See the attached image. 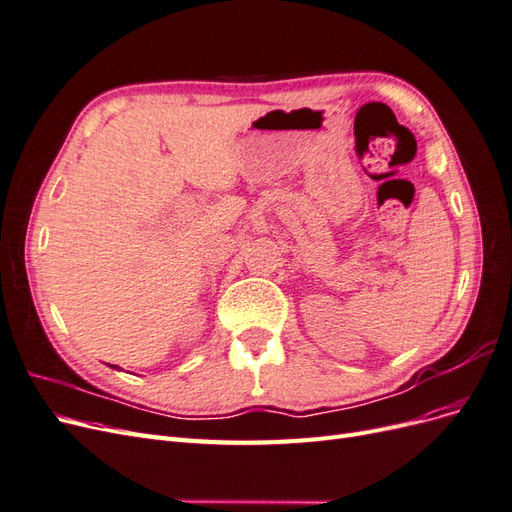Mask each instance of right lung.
Segmentation results:
<instances>
[{
  "mask_svg": "<svg viewBox=\"0 0 512 512\" xmlns=\"http://www.w3.org/2000/svg\"><path fill=\"white\" fill-rule=\"evenodd\" d=\"M111 367H113V369H119V367H117V365H111Z\"/></svg>",
  "mask_w": 512,
  "mask_h": 512,
  "instance_id": "1",
  "label": "right lung"
}]
</instances>
